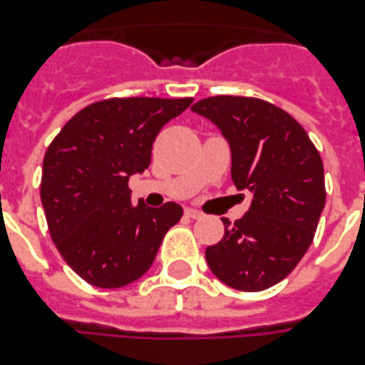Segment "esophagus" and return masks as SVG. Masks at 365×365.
I'll list each match as a JSON object with an SVG mask.
<instances>
[{"label": "esophagus", "mask_w": 365, "mask_h": 365, "mask_svg": "<svg viewBox=\"0 0 365 365\" xmlns=\"http://www.w3.org/2000/svg\"><path fill=\"white\" fill-rule=\"evenodd\" d=\"M185 216L191 217V220H200V217H202V212L195 210V208H187V210H185Z\"/></svg>", "instance_id": "34e87169"}]
</instances>
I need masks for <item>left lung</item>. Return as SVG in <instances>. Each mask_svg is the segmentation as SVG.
Masks as SVG:
<instances>
[{
	"instance_id": "8db88e82",
	"label": "left lung",
	"mask_w": 365,
	"mask_h": 365,
	"mask_svg": "<svg viewBox=\"0 0 365 365\" xmlns=\"http://www.w3.org/2000/svg\"><path fill=\"white\" fill-rule=\"evenodd\" d=\"M222 130L231 178L252 193L240 220L206 248L210 271L240 292H261L294 271L311 246L326 205L324 165L305 128L277 106L246 96H212L191 108Z\"/></svg>"
}]
</instances>
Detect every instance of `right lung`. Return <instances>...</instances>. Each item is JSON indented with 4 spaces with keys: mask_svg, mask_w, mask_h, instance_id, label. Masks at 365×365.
Returning a JSON list of instances; mask_svg holds the SVG:
<instances>
[{
    "mask_svg": "<svg viewBox=\"0 0 365 365\" xmlns=\"http://www.w3.org/2000/svg\"><path fill=\"white\" fill-rule=\"evenodd\" d=\"M193 98H110L62 126L43 159L48 233L73 271L96 288H123L148 272L183 208L134 206L128 180L151 163L159 130Z\"/></svg>",
    "mask_w": 365,
    "mask_h": 365,
    "instance_id": "obj_1",
    "label": "right lung"
}]
</instances>
